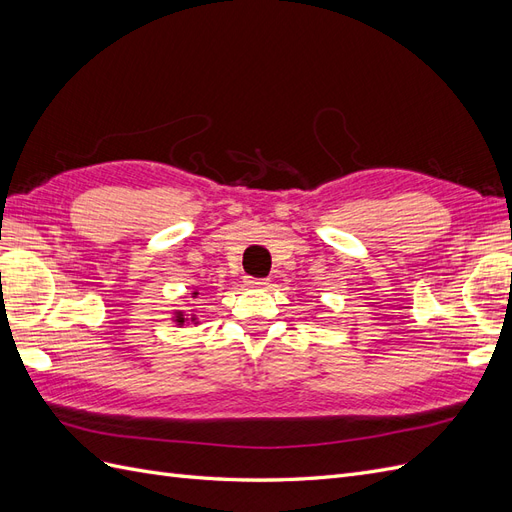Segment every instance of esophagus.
Masks as SVG:
<instances>
[{"label": "esophagus", "mask_w": 512, "mask_h": 512, "mask_svg": "<svg viewBox=\"0 0 512 512\" xmlns=\"http://www.w3.org/2000/svg\"><path fill=\"white\" fill-rule=\"evenodd\" d=\"M245 284L250 288H265L267 286V280H260V277H247Z\"/></svg>", "instance_id": "34e87169"}]
</instances>
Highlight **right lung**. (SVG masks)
<instances>
[{
    "label": "right lung",
    "instance_id": "1",
    "mask_svg": "<svg viewBox=\"0 0 512 512\" xmlns=\"http://www.w3.org/2000/svg\"><path fill=\"white\" fill-rule=\"evenodd\" d=\"M196 294V292H194ZM177 322H185V318H183V314H177Z\"/></svg>",
    "mask_w": 512,
    "mask_h": 512
}]
</instances>
